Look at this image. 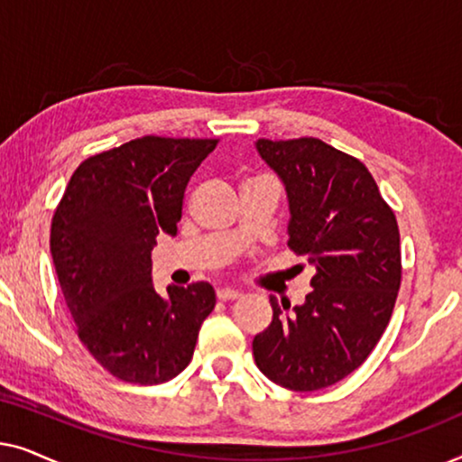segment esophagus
Returning <instances> with one entry per match:
<instances>
[{"instance_id":"34e87169","label":"esophagus","mask_w":462,"mask_h":462,"mask_svg":"<svg viewBox=\"0 0 462 462\" xmlns=\"http://www.w3.org/2000/svg\"><path fill=\"white\" fill-rule=\"evenodd\" d=\"M217 296H218V300H237V299H242V292H239V290H233V288H220V290H217Z\"/></svg>"}]
</instances>
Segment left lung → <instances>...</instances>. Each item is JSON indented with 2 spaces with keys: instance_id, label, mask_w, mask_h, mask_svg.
<instances>
[{
  "instance_id": "obj_1",
  "label": "left lung",
  "mask_w": 462,
  "mask_h": 462,
  "mask_svg": "<svg viewBox=\"0 0 462 462\" xmlns=\"http://www.w3.org/2000/svg\"><path fill=\"white\" fill-rule=\"evenodd\" d=\"M256 151L288 193V245L315 269L302 305L271 296L273 321L252 340L258 370L290 391H318L365 362L402 283L400 229L368 168L319 138Z\"/></svg>"
}]
</instances>
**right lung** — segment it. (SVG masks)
Segmentation results:
<instances>
[{"label": "right lung", "mask_w": 462, "mask_h": 462, "mask_svg": "<svg viewBox=\"0 0 462 462\" xmlns=\"http://www.w3.org/2000/svg\"><path fill=\"white\" fill-rule=\"evenodd\" d=\"M217 138L143 136L88 157L56 206L50 252L78 337L119 381L166 383L187 368L217 305L206 282L155 292L151 250L176 236L187 182Z\"/></svg>", "instance_id": "add662e5"}]
</instances>
